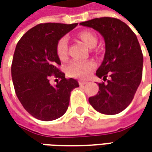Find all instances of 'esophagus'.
<instances>
[{
	"mask_svg": "<svg viewBox=\"0 0 152 152\" xmlns=\"http://www.w3.org/2000/svg\"><path fill=\"white\" fill-rule=\"evenodd\" d=\"M87 83H88V82H87V81H85V80H79V84L80 85H86Z\"/></svg>",
	"mask_w": 152,
	"mask_h": 152,
	"instance_id": "esophagus-1",
	"label": "esophagus"
}]
</instances>
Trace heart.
Returning a JSON list of instances; mask_svg holds the SVG:
<instances>
[{
    "mask_svg": "<svg viewBox=\"0 0 152 152\" xmlns=\"http://www.w3.org/2000/svg\"><path fill=\"white\" fill-rule=\"evenodd\" d=\"M80 39L89 48H94L97 44V38L91 32L84 31L79 34ZM56 52L61 60L66 59L67 55V39L62 37L59 39L56 45ZM95 67L94 62L91 61H73L67 66V73L74 78H86L93 68Z\"/></svg>",
    "mask_w": 152,
    "mask_h": 152,
    "instance_id": "b5f03b06",
    "label": "heart"
}]
</instances>
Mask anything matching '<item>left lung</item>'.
I'll return each mask as SVG.
<instances>
[{"mask_svg":"<svg viewBox=\"0 0 152 152\" xmlns=\"http://www.w3.org/2000/svg\"><path fill=\"white\" fill-rule=\"evenodd\" d=\"M92 28L102 35L105 55L96 76L107 83L99 84L97 95L89 102L97 112L107 115L118 114L132 102L141 82L143 54L138 39L131 28L119 19L100 18L79 23Z\"/></svg>","mask_w":152,"mask_h":152,"instance_id":"obj_1","label":"left lung"}]
</instances>
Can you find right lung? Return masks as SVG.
Masks as SVG:
<instances>
[{
  "instance_id": "obj_1",
  "label": "right lung",
  "mask_w": 152,
  "mask_h": 152,
  "mask_svg": "<svg viewBox=\"0 0 152 152\" xmlns=\"http://www.w3.org/2000/svg\"><path fill=\"white\" fill-rule=\"evenodd\" d=\"M78 23H40L27 31L16 45L12 63L15 92L23 107L34 118L52 121L66 113L70 94L79 87L76 79L65 78L56 52L59 39ZM51 77L58 78L50 85Z\"/></svg>"
}]
</instances>
